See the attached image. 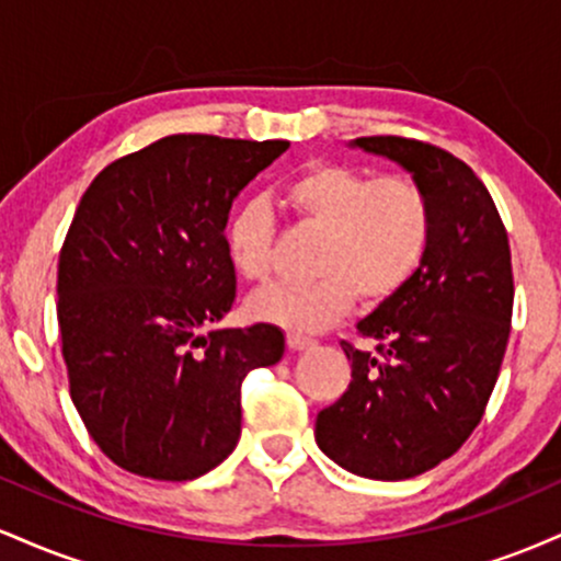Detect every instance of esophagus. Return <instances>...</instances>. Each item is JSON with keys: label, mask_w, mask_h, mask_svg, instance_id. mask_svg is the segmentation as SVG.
Returning a JSON list of instances; mask_svg holds the SVG:
<instances>
[{"label": "esophagus", "mask_w": 561, "mask_h": 561, "mask_svg": "<svg viewBox=\"0 0 561 561\" xmlns=\"http://www.w3.org/2000/svg\"><path fill=\"white\" fill-rule=\"evenodd\" d=\"M287 345H289V351H306V347L313 345V340L306 337V334L289 332L287 334Z\"/></svg>", "instance_id": "obj_1"}]
</instances>
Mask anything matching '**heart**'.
I'll return each instance as SVG.
<instances>
[{"label": "heart", "instance_id": "1", "mask_svg": "<svg viewBox=\"0 0 561 561\" xmlns=\"http://www.w3.org/2000/svg\"><path fill=\"white\" fill-rule=\"evenodd\" d=\"M287 199L306 224L324 231L311 285H272L250 298L255 319L293 332L334 324L356 295L366 302L392 298L427 255L433 240V203L409 176H379L351 165L319 163L295 176ZM224 244L231 268L248 282L272 272L274 216L261 197L231 210Z\"/></svg>", "mask_w": 561, "mask_h": 561}]
</instances>
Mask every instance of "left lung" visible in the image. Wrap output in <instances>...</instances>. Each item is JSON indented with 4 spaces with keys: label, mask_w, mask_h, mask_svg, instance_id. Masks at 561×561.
<instances>
[{
    "label": "left lung",
    "mask_w": 561,
    "mask_h": 561,
    "mask_svg": "<svg viewBox=\"0 0 561 561\" xmlns=\"http://www.w3.org/2000/svg\"><path fill=\"white\" fill-rule=\"evenodd\" d=\"M353 150L388 158L424 186L433 240L422 266L369 317L379 353L343 343L351 385L319 411V448L347 472L405 480L461 448L491 398L512 321V253L485 184L440 147L362 137Z\"/></svg>",
    "instance_id": "1"
}]
</instances>
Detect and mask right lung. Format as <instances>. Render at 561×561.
Masks as SVG:
<instances>
[{
  "label": "right lung",
  "instance_id": "obj_1",
  "mask_svg": "<svg viewBox=\"0 0 561 561\" xmlns=\"http://www.w3.org/2000/svg\"><path fill=\"white\" fill-rule=\"evenodd\" d=\"M289 147L173 134L83 192L57 266L70 398L107 459L195 480L240 440V385L285 356L274 324L216 330L237 298L231 203Z\"/></svg>",
  "mask_w": 561,
  "mask_h": 561
}]
</instances>
